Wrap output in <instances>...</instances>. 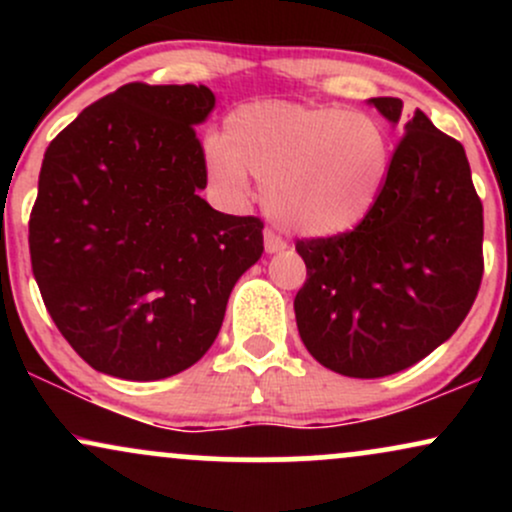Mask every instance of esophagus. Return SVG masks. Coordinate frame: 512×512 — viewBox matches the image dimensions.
Instances as JSON below:
<instances>
[{"mask_svg": "<svg viewBox=\"0 0 512 512\" xmlns=\"http://www.w3.org/2000/svg\"><path fill=\"white\" fill-rule=\"evenodd\" d=\"M264 250L269 252V255H274V252H284L286 250V240L276 236L274 231H264Z\"/></svg>", "mask_w": 512, "mask_h": 512, "instance_id": "34e87169", "label": "esophagus"}]
</instances>
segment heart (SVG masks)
<instances>
[{
	"label": "heart",
	"instance_id": "1",
	"mask_svg": "<svg viewBox=\"0 0 512 512\" xmlns=\"http://www.w3.org/2000/svg\"><path fill=\"white\" fill-rule=\"evenodd\" d=\"M390 170V139L368 113L296 103L240 105L207 146V180L231 209L262 182V204L279 226L310 238L351 231L373 211Z\"/></svg>",
	"mask_w": 512,
	"mask_h": 512
}]
</instances>
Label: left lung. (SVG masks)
I'll list each match as a JSON object with an SVG mask.
<instances>
[{
    "mask_svg": "<svg viewBox=\"0 0 512 512\" xmlns=\"http://www.w3.org/2000/svg\"><path fill=\"white\" fill-rule=\"evenodd\" d=\"M399 125V98H370ZM484 209L467 154L416 110L380 199L354 231L298 240L308 279L293 310L305 349L349 378L414 366L462 325L484 274Z\"/></svg>",
    "mask_w": 512,
    "mask_h": 512,
    "instance_id": "8db88e82",
    "label": "left lung"
}]
</instances>
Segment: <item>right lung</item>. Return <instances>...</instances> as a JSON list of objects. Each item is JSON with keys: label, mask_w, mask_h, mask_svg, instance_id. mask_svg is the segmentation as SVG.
I'll return each mask as SVG.
<instances>
[{"label": "right lung", "mask_w": 512, "mask_h": 512, "mask_svg": "<svg viewBox=\"0 0 512 512\" xmlns=\"http://www.w3.org/2000/svg\"><path fill=\"white\" fill-rule=\"evenodd\" d=\"M207 86L125 84L52 139L28 223L45 308L91 368L151 383L195 366L264 223L211 209Z\"/></svg>", "instance_id": "1"}]
</instances>
